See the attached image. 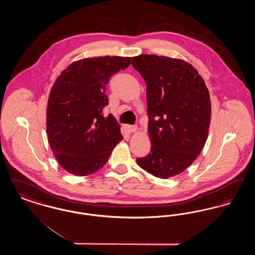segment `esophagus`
<instances>
[{
    "mask_svg": "<svg viewBox=\"0 0 255 255\" xmlns=\"http://www.w3.org/2000/svg\"><path fill=\"white\" fill-rule=\"evenodd\" d=\"M127 130L129 133H135L137 131V126H127Z\"/></svg>",
    "mask_w": 255,
    "mask_h": 255,
    "instance_id": "obj_1",
    "label": "esophagus"
}]
</instances>
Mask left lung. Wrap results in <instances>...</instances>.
<instances>
[{"instance_id": "obj_1", "label": "left lung", "mask_w": 255, "mask_h": 255, "mask_svg": "<svg viewBox=\"0 0 255 255\" xmlns=\"http://www.w3.org/2000/svg\"><path fill=\"white\" fill-rule=\"evenodd\" d=\"M133 68L146 83L151 151L137 164L160 179L182 173L206 144L211 117L209 93L189 63L166 56L141 54Z\"/></svg>"}]
</instances>
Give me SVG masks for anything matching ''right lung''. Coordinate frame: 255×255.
Instances as JSON below:
<instances>
[{
    "label": "right lung",
    "mask_w": 255,
    "mask_h": 255,
    "mask_svg": "<svg viewBox=\"0 0 255 255\" xmlns=\"http://www.w3.org/2000/svg\"><path fill=\"white\" fill-rule=\"evenodd\" d=\"M131 57L84 58L65 69L51 88L47 107L49 146L61 166L75 176L102 168L112 150L123 139L121 126L110 114L106 84L125 70Z\"/></svg>",
    "instance_id": "obj_1"
}]
</instances>
